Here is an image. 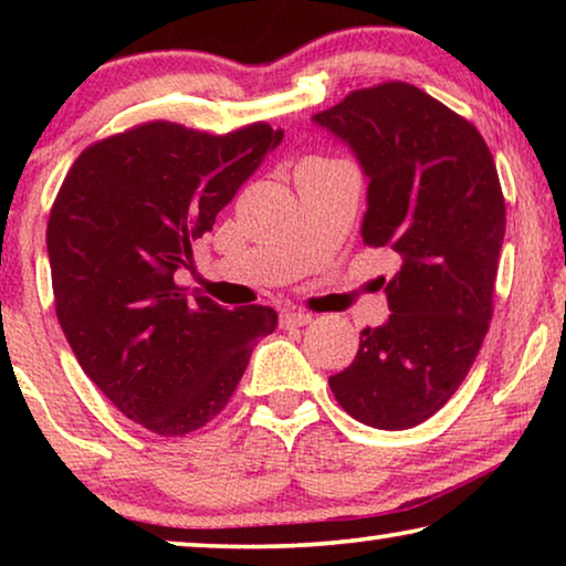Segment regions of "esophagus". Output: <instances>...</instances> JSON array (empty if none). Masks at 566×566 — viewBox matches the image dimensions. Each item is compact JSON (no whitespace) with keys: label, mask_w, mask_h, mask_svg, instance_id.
<instances>
[{"label":"esophagus","mask_w":566,"mask_h":566,"mask_svg":"<svg viewBox=\"0 0 566 566\" xmlns=\"http://www.w3.org/2000/svg\"><path fill=\"white\" fill-rule=\"evenodd\" d=\"M312 314H304V312H283L281 314V324L283 327H306V324H312Z\"/></svg>","instance_id":"obj_1"}]
</instances>
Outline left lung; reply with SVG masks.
Returning <instances> with one entry per match:
<instances>
[{"instance_id":"1","label":"left lung","mask_w":566,"mask_h":566,"mask_svg":"<svg viewBox=\"0 0 566 566\" xmlns=\"http://www.w3.org/2000/svg\"><path fill=\"white\" fill-rule=\"evenodd\" d=\"M312 120L366 175L363 242L401 258L384 277L389 319L360 332L329 389L363 424L415 428L453 397L490 329L505 239L497 167L469 120L407 82L350 92Z\"/></svg>"}]
</instances>
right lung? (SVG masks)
<instances>
[{
    "instance_id": "1",
    "label": "right lung",
    "mask_w": 566,
    "mask_h": 566,
    "mask_svg": "<svg viewBox=\"0 0 566 566\" xmlns=\"http://www.w3.org/2000/svg\"><path fill=\"white\" fill-rule=\"evenodd\" d=\"M283 130L227 136L154 120L84 149L51 208L49 247L61 329L84 374L157 436L203 428L227 407L270 306L223 308L175 283Z\"/></svg>"
}]
</instances>
